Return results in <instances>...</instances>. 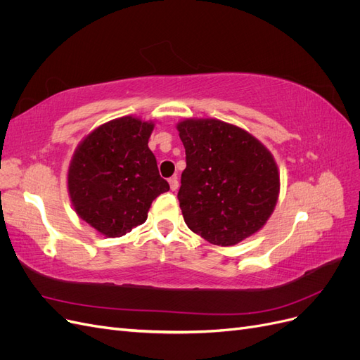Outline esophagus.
Listing matches in <instances>:
<instances>
[{
    "mask_svg": "<svg viewBox=\"0 0 360 360\" xmlns=\"http://www.w3.org/2000/svg\"><path fill=\"white\" fill-rule=\"evenodd\" d=\"M168 181H169V188H171V191H177V189H179L180 183H179L177 177H172V179H169Z\"/></svg>",
    "mask_w": 360,
    "mask_h": 360,
    "instance_id": "34e87169",
    "label": "esophagus"
}]
</instances>
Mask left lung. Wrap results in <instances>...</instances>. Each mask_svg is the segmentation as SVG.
Listing matches in <instances>:
<instances>
[{
  "label": "left lung",
  "mask_w": 360,
  "mask_h": 360,
  "mask_svg": "<svg viewBox=\"0 0 360 360\" xmlns=\"http://www.w3.org/2000/svg\"><path fill=\"white\" fill-rule=\"evenodd\" d=\"M177 130L186 150L177 198L191 230L213 245L233 246L263 228L279 193L270 151L221 120L189 118Z\"/></svg>",
  "instance_id": "8db88e82"
}]
</instances>
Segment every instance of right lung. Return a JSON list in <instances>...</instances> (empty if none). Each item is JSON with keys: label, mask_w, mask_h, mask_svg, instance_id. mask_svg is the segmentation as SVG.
Returning a JSON list of instances; mask_svg holds the SVG:
<instances>
[{"label": "right lung", "mask_w": 360, "mask_h": 360, "mask_svg": "<svg viewBox=\"0 0 360 360\" xmlns=\"http://www.w3.org/2000/svg\"><path fill=\"white\" fill-rule=\"evenodd\" d=\"M153 127L130 115L112 120L94 129L72 158L73 209L106 237H122L144 224L153 200L169 191L148 148Z\"/></svg>", "instance_id": "1"}]
</instances>
